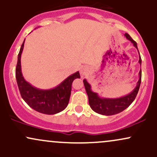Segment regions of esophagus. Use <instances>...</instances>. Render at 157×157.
<instances>
[{
	"mask_svg": "<svg viewBox=\"0 0 157 157\" xmlns=\"http://www.w3.org/2000/svg\"><path fill=\"white\" fill-rule=\"evenodd\" d=\"M80 73H81V75H86V69H81L80 70Z\"/></svg>",
	"mask_w": 157,
	"mask_h": 157,
	"instance_id": "obj_1",
	"label": "esophagus"
}]
</instances>
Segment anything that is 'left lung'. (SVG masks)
<instances>
[{
	"instance_id": "left-lung-1",
	"label": "left lung",
	"mask_w": 157,
	"mask_h": 157,
	"mask_svg": "<svg viewBox=\"0 0 157 157\" xmlns=\"http://www.w3.org/2000/svg\"><path fill=\"white\" fill-rule=\"evenodd\" d=\"M125 36L126 37V38L129 40L132 43L134 47H136V49L138 50L137 44H136V43L135 42L134 40L131 38V36L127 33L125 34ZM139 54H140V52H139ZM139 63L141 65L142 60L140 55V59H139ZM139 75H140V79H139L137 85L135 87V89L129 94L116 99L101 98V97L98 96V94L97 93L93 92L91 91V86L86 81V80H83L85 89H86V93H87L88 97H89V103L90 107L96 113H98L102 115H106V116H111V115H114L118 113L122 112V111L127 109L132 103L133 101L135 100V98H136V95H137L139 89H140V83H141V69H140V72H139Z\"/></svg>"
}]
</instances>
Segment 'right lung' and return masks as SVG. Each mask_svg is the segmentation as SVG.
Instances as JSON below:
<instances>
[{
    "instance_id": "obj_1",
    "label": "right lung",
    "mask_w": 157,
    "mask_h": 157,
    "mask_svg": "<svg viewBox=\"0 0 157 157\" xmlns=\"http://www.w3.org/2000/svg\"><path fill=\"white\" fill-rule=\"evenodd\" d=\"M25 40L20 49L15 68V77L21 97L32 109L45 114H55L67 107L74 80L80 78L79 71L70 75L57 87L43 90L32 86L23 78L21 72V57Z\"/></svg>"
}]
</instances>
